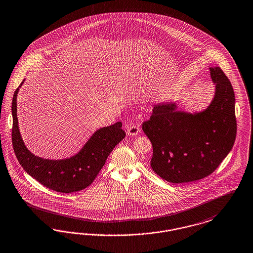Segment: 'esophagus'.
Masks as SVG:
<instances>
[{
  "instance_id": "1",
  "label": "esophagus",
  "mask_w": 253,
  "mask_h": 253,
  "mask_svg": "<svg viewBox=\"0 0 253 253\" xmlns=\"http://www.w3.org/2000/svg\"><path fill=\"white\" fill-rule=\"evenodd\" d=\"M140 131L138 125H130L127 129V133L130 135H136Z\"/></svg>"
}]
</instances>
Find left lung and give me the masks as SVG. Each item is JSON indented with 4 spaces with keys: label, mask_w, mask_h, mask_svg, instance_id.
<instances>
[{
    "label": "left lung",
    "mask_w": 253,
    "mask_h": 253,
    "mask_svg": "<svg viewBox=\"0 0 253 253\" xmlns=\"http://www.w3.org/2000/svg\"><path fill=\"white\" fill-rule=\"evenodd\" d=\"M215 94L206 110L177 111L174 103L156 104L142 130L152 142L151 167L172 183L201 180L214 171L236 137L235 97L222 70L210 68Z\"/></svg>",
    "instance_id": "1"
}]
</instances>
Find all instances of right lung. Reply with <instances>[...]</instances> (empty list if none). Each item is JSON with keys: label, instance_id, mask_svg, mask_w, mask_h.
Returning a JSON list of instances; mask_svg holds the SVG:
<instances>
[{"label": "right lung", "instance_id": "1", "mask_svg": "<svg viewBox=\"0 0 253 253\" xmlns=\"http://www.w3.org/2000/svg\"><path fill=\"white\" fill-rule=\"evenodd\" d=\"M18 91L19 88L15 91L12 101V144L23 169L42 185L56 192H77L90 185L113 149L126 135L122 122L98 130L79 153L70 159H42L32 154L21 139L17 118Z\"/></svg>", "mask_w": 253, "mask_h": 253}]
</instances>
